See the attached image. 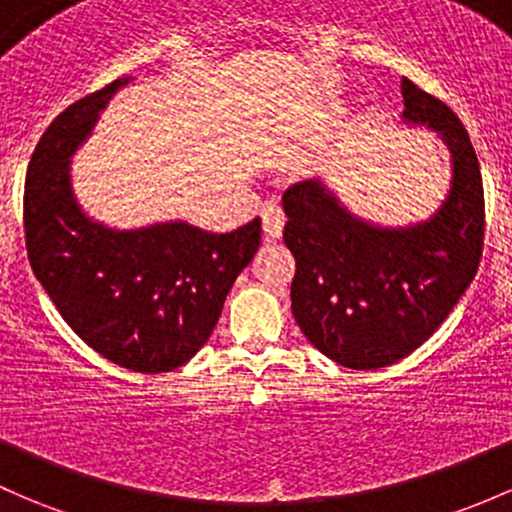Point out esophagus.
Segmentation results:
<instances>
[{
    "label": "esophagus",
    "mask_w": 512,
    "mask_h": 512,
    "mask_svg": "<svg viewBox=\"0 0 512 512\" xmlns=\"http://www.w3.org/2000/svg\"><path fill=\"white\" fill-rule=\"evenodd\" d=\"M262 230H265L267 240L282 238L284 211L274 201H267L265 206H262Z\"/></svg>",
    "instance_id": "obj_1"
}]
</instances>
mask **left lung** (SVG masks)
<instances>
[{
	"label": "left lung",
	"mask_w": 512,
	"mask_h": 512,
	"mask_svg": "<svg viewBox=\"0 0 512 512\" xmlns=\"http://www.w3.org/2000/svg\"><path fill=\"white\" fill-rule=\"evenodd\" d=\"M402 122L432 129L451 154V186L427 220L358 218L319 179L284 193V245L297 260L292 314L343 368L375 370L422 346L473 282L483 252V181L459 117L402 78Z\"/></svg>",
	"instance_id": "obj_1"
}]
</instances>
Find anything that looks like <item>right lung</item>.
<instances>
[{
    "label": "right lung",
    "mask_w": 512,
    "mask_h": 512,
    "mask_svg": "<svg viewBox=\"0 0 512 512\" xmlns=\"http://www.w3.org/2000/svg\"><path fill=\"white\" fill-rule=\"evenodd\" d=\"M132 78L73 102L31 154L24 230L31 270L63 321L102 358L169 373L211 338L225 297L260 247V218L233 233L186 220L120 230L93 220L73 193L71 157Z\"/></svg>",
    "instance_id": "add662e5"
}]
</instances>
